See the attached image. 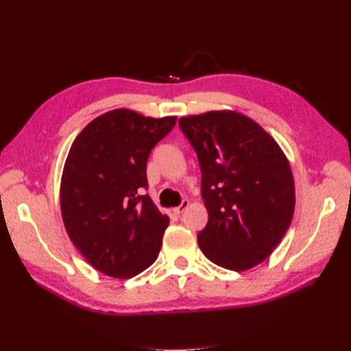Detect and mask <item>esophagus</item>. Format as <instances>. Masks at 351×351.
I'll list each match as a JSON object with an SVG mask.
<instances>
[{"label": "esophagus", "mask_w": 351, "mask_h": 351, "mask_svg": "<svg viewBox=\"0 0 351 351\" xmlns=\"http://www.w3.org/2000/svg\"><path fill=\"white\" fill-rule=\"evenodd\" d=\"M187 206H189V200L187 199H184L182 202H181V205L180 206H176V208H173V214H176V215H180V214H182L185 210H187Z\"/></svg>", "instance_id": "1"}]
</instances>
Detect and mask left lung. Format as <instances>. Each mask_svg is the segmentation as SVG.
Segmentation results:
<instances>
[{"instance_id":"8db88e82","label":"left lung","mask_w":351,"mask_h":351,"mask_svg":"<svg viewBox=\"0 0 351 351\" xmlns=\"http://www.w3.org/2000/svg\"><path fill=\"white\" fill-rule=\"evenodd\" d=\"M196 151L208 211L197 234L204 255L244 271L263 263L291 225L294 181L287 156L261 126L235 111L180 119Z\"/></svg>"}]
</instances>
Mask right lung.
Segmentation results:
<instances>
[{"label":"right lung","instance_id":"obj_1","mask_svg":"<svg viewBox=\"0 0 351 351\" xmlns=\"http://www.w3.org/2000/svg\"><path fill=\"white\" fill-rule=\"evenodd\" d=\"M176 117L113 110L80 132L64 162L60 205L73 245L96 270L130 279L151 267L169 217L147 195L146 162Z\"/></svg>","mask_w":351,"mask_h":351}]
</instances>
